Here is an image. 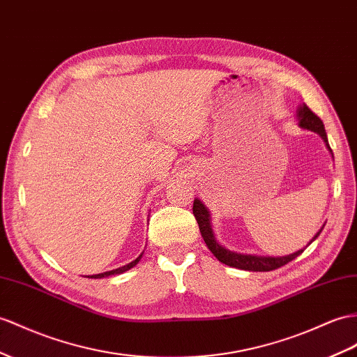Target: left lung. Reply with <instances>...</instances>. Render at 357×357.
I'll use <instances>...</instances> for the list:
<instances>
[{
  "label": "left lung",
  "instance_id": "1",
  "mask_svg": "<svg viewBox=\"0 0 357 357\" xmlns=\"http://www.w3.org/2000/svg\"><path fill=\"white\" fill-rule=\"evenodd\" d=\"M297 119H298L300 128L319 134V137L324 140L327 149L332 153L331 146H328L327 134L324 130V123L321 119H319L306 104L298 107ZM193 214L197 220L200 234H202V236H204V241L208 245V249L213 252L214 257L220 262L226 264V266L234 267V268H240V270H248V271H271V270H276L279 267H283L285 264L291 262L292 259H296L298 255L303 253V250L307 248V245L318 238V235L321 234L323 227H324L323 226L321 229H319L314 235V238L309 241V244L305 249L297 250L296 253L287 255V257H258V255H244V253H236L232 250H227L223 248V245L218 244V241L214 236V232L211 229V218H209V211L199 199H195Z\"/></svg>",
  "mask_w": 357,
  "mask_h": 357
}]
</instances>
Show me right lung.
Returning a JSON list of instances; mask_svg holds the SVG:
<instances>
[{"mask_svg":"<svg viewBox=\"0 0 357 357\" xmlns=\"http://www.w3.org/2000/svg\"><path fill=\"white\" fill-rule=\"evenodd\" d=\"M143 255V253H142ZM142 255L137 259H134L132 262H130V264H126V266H123V267H119V268H116V270H112V271H105V273H99V274H91V276H86V278H89V279H102V278H108V276H113V274H121V273H123V271H128L130 268H132V267H135L137 264H139V261L142 259Z\"/></svg>","mask_w":357,"mask_h":357,"instance_id":"right-lung-1","label":"right lung"}]
</instances>
